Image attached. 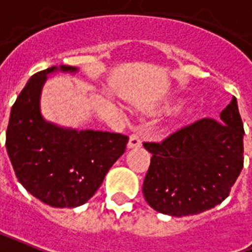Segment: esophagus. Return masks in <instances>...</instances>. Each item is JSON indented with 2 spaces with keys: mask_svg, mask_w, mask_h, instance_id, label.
Segmentation results:
<instances>
[{
  "mask_svg": "<svg viewBox=\"0 0 252 252\" xmlns=\"http://www.w3.org/2000/svg\"><path fill=\"white\" fill-rule=\"evenodd\" d=\"M141 147V140L137 134H130L129 141H128V149H133V148Z\"/></svg>",
  "mask_w": 252,
  "mask_h": 252,
  "instance_id": "1",
  "label": "esophagus"
}]
</instances>
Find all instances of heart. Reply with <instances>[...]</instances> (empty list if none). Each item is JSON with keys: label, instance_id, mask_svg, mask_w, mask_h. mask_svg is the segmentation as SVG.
<instances>
[{"label": "heart", "instance_id": "b5f03b06", "mask_svg": "<svg viewBox=\"0 0 252 252\" xmlns=\"http://www.w3.org/2000/svg\"><path fill=\"white\" fill-rule=\"evenodd\" d=\"M172 108V105L170 104H165L161 107V111H169V109ZM191 113V107H189V105H186V107H181V108L178 109L177 112H176V115L173 116V119L170 120V122L166 124V126L162 128V130H172L173 128H174V126L177 124V122L180 120V119L185 118V116H188V115H190Z\"/></svg>", "mask_w": 252, "mask_h": 252}]
</instances>
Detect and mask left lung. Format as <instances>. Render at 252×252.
<instances>
[{"label":"left lung","mask_w":252,"mask_h":252,"mask_svg":"<svg viewBox=\"0 0 252 252\" xmlns=\"http://www.w3.org/2000/svg\"><path fill=\"white\" fill-rule=\"evenodd\" d=\"M243 136L233 97L220 122L202 119L162 143H145L152 153L143 185L145 201L172 217L194 216L220 205L243 168Z\"/></svg>","instance_id":"left-lung-1"}]
</instances>
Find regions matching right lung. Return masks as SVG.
I'll return each instance as SVG.
<instances>
[{
  "label": "right lung",
  "mask_w": 252,
  "mask_h": 252,
  "mask_svg": "<svg viewBox=\"0 0 252 252\" xmlns=\"http://www.w3.org/2000/svg\"><path fill=\"white\" fill-rule=\"evenodd\" d=\"M79 68L53 66L32 75L11 107L6 149L21 185L53 207L82 206L126 152L128 137L103 130L58 126L41 112L42 88L49 75Z\"/></svg>",
  "instance_id": "right-lung-1"
}]
</instances>
